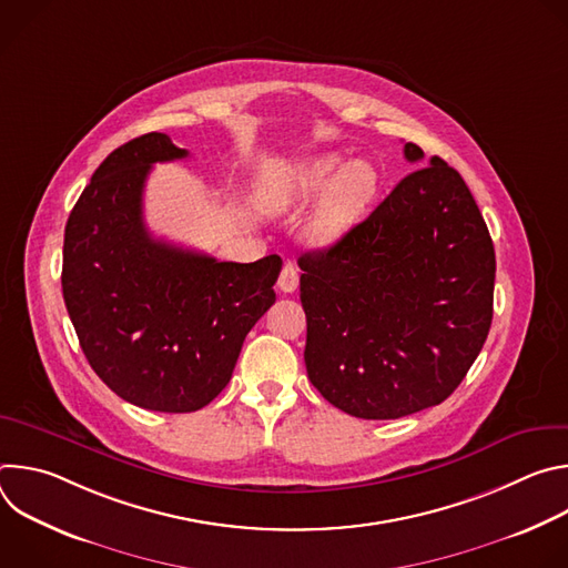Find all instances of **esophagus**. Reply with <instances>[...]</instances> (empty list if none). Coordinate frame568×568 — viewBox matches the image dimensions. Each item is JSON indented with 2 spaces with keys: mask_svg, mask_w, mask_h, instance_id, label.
Here are the masks:
<instances>
[{
  "mask_svg": "<svg viewBox=\"0 0 568 568\" xmlns=\"http://www.w3.org/2000/svg\"><path fill=\"white\" fill-rule=\"evenodd\" d=\"M278 287H281V292H287V294L298 287V270H296V265L285 263V267H283L281 276H278Z\"/></svg>",
  "mask_w": 568,
  "mask_h": 568,
  "instance_id": "1",
  "label": "esophagus"
}]
</instances>
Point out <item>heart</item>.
Returning <instances> with one entry per match:
<instances>
[{"mask_svg":"<svg viewBox=\"0 0 568 568\" xmlns=\"http://www.w3.org/2000/svg\"><path fill=\"white\" fill-rule=\"evenodd\" d=\"M375 191L377 171L368 161L353 159L342 166L339 154H318L270 178L258 191V204L270 213H287L318 195L307 237L316 247H328L359 222Z\"/></svg>","mask_w":568,"mask_h":568,"instance_id":"obj_1","label":"heart"}]
</instances>
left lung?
<instances>
[{
    "instance_id": "obj_1",
    "label": "left lung",
    "mask_w": 568,
    "mask_h": 568,
    "mask_svg": "<svg viewBox=\"0 0 568 568\" xmlns=\"http://www.w3.org/2000/svg\"><path fill=\"white\" fill-rule=\"evenodd\" d=\"M328 250L298 258L305 368L337 409L395 420L447 399L493 323L495 245L463 182L425 161Z\"/></svg>"
}]
</instances>
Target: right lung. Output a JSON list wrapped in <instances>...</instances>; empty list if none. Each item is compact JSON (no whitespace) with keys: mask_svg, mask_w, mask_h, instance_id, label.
Here are the masks:
<instances>
[{"mask_svg":"<svg viewBox=\"0 0 568 568\" xmlns=\"http://www.w3.org/2000/svg\"><path fill=\"white\" fill-rule=\"evenodd\" d=\"M184 156L161 132L110 152L71 209L62 247V296L90 366L125 402L164 414L197 412L229 384L283 267L276 254L220 263L150 235L152 164Z\"/></svg>","mask_w":568,"mask_h":568,"instance_id":"obj_1","label":"right lung"}]
</instances>
